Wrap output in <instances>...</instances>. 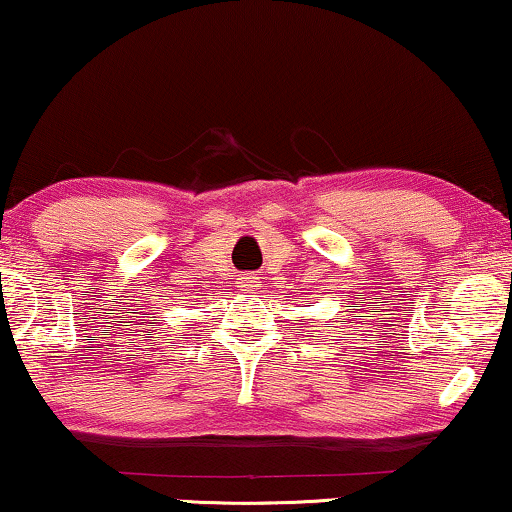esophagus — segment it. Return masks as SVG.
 Returning <instances> with one entry per match:
<instances>
[{
    "instance_id": "obj_1",
    "label": "esophagus",
    "mask_w": 512,
    "mask_h": 512,
    "mask_svg": "<svg viewBox=\"0 0 512 512\" xmlns=\"http://www.w3.org/2000/svg\"><path fill=\"white\" fill-rule=\"evenodd\" d=\"M244 279V286H254L251 282H254V277H242Z\"/></svg>"
}]
</instances>
